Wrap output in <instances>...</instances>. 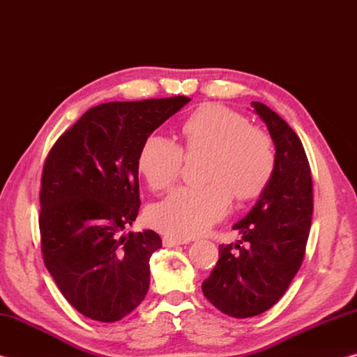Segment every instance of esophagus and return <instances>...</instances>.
I'll use <instances>...</instances> for the list:
<instances>
[{"instance_id":"esophagus-1","label":"esophagus","mask_w":357,"mask_h":357,"mask_svg":"<svg viewBox=\"0 0 357 357\" xmlns=\"http://www.w3.org/2000/svg\"><path fill=\"white\" fill-rule=\"evenodd\" d=\"M187 243H189L187 239L176 238V236H164V238H162V244H164L165 247H176V245H183V244H187Z\"/></svg>"}]
</instances>
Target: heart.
Returning a JSON list of instances; mask_svg holds the SVG:
<instances>
[{
    "label": "heart",
    "instance_id": "b5f03b06",
    "mask_svg": "<svg viewBox=\"0 0 357 357\" xmlns=\"http://www.w3.org/2000/svg\"><path fill=\"white\" fill-rule=\"evenodd\" d=\"M184 151L165 137L153 135L138 151L137 165L148 185L165 190L176 183L184 153H208L206 185L179 187L149 209V222L167 234L192 238L219 222L238 202L261 195L275 172L271 137L252 128L244 114L223 105H203L181 126Z\"/></svg>",
    "mask_w": 357,
    "mask_h": 357
}]
</instances>
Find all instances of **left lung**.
<instances>
[{"label": "left lung", "mask_w": 357, "mask_h": 357, "mask_svg": "<svg viewBox=\"0 0 357 357\" xmlns=\"http://www.w3.org/2000/svg\"><path fill=\"white\" fill-rule=\"evenodd\" d=\"M252 107L275 144V172L233 227L241 241L219 247V261L202 285L211 304L233 318L259 315L285 294L304 261L313 214L312 172L299 137L261 102Z\"/></svg>", "instance_id": "1"}]
</instances>
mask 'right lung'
Wrapping results in <instances>:
<instances>
[{
    "instance_id": "1",
    "label": "right lung",
    "mask_w": 357,
    "mask_h": 357,
    "mask_svg": "<svg viewBox=\"0 0 357 357\" xmlns=\"http://www.w3.org/2000/svg\"><path fill=\"white\" fill-rule=\"evenodd\" d=\"M185 96L89 108L48 153L40 179V250L69 304L86 318L119 321L149 288L153 229L121 234L140 209L137 157L179 112Z\"/></svg>"
}]
</instances>
